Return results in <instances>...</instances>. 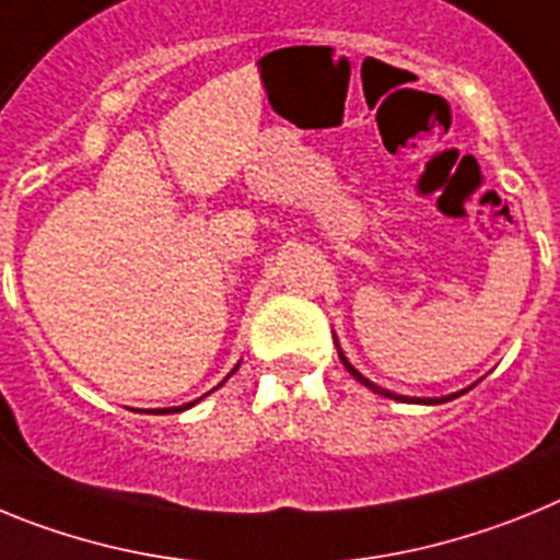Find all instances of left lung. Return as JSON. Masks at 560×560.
<instances>
[{
  "mask_svg": "<svg viewBox=\"0 0 560 560\" xmlns=\"http://www.w3.org/2000/svg\"><path fill=\"white\" fill-rule=\"evenodd\" d=\"M336 350H339V359H341V364H345V370H348V373L353 375V378L359 381V384H364V387H368V389H373L375 395H384V398L404 400V404H446V400H454V398H459V395H465V393H468V389H474V384H471V387L459 389V393H452V395H440V398H409V395H395V393H389V389H384V387H378V384H373V381H370V378H364V375H361L359 370H355L353 364H350V361H348V355L341 353L339 341H336Z\"/></svg>",
  "mask_w": 560,
  "mask_h": 560,
  "instance_id": "8db88e82",
  "label": "left lung"
}]
</instances>
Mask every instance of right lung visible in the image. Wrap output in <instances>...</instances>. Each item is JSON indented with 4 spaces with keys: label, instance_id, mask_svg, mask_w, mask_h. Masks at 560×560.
I'll list each match as a JSON object with an SVG mask.
<instances>
[{
    "label": "right lung",
    "instance_id": "obj_1",
    "mask_svg": "<svg viewBox=\"0 0 560 560\" xmlns=\"http://www.w3.org/2000/svg\"><path fill=\"white\" fill-rule=\"evenodd\" d=\"M237 368H241V361H237L235 368H232V373H235ZM232 373H230V375H232ZM230 375H226V378H230ZM226 378H224V381H226ZM224 381H221V384H224ZM221 384H219V387H221ZM219 387H215V389H219ZM210 393H212V389H210ZM201 398H205V395H201ZM201 398H199V400H201ZM199 400H190V404H182V407H171V409H156V412H185V409L196 407V404H199Z\"/></svg>",
    "mask_w": 560,
    "mask_h": 560
}]
</instances>
